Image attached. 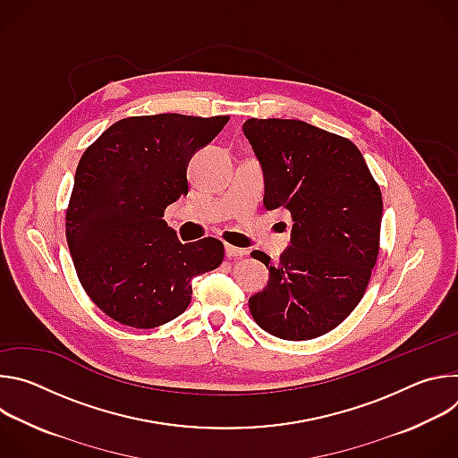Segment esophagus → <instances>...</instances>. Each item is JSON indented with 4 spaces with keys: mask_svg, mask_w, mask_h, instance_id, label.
Wrapping results in <instances>:
<instances>
[{
    "mask_svg": "<svg viewBox=\"0 0 458 458\" xmlns=\"http://www.w3.org/2000/svg\"><path fill=\"white\" fill-rule=\"evenodd\" d=\"M225 253L228 259H237V257H244L248 251L242 250V248H237V246H232V244H226L225 246Z\"/></svg>",
    "mask_w": 458,
    "mask_h": 458,
    "instance_id": "esophagus-1",
    "label": "esophagus"
}]
</instances>
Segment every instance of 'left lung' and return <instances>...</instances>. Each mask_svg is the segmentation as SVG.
<instances>
[{
	"instance_id": "obj_1",
	"label": "left lung",
	"mask_w": 458,
	"mask_h": 458,
	"mask_svg": "<svg viewBox=\"0 0 458 458\" xmlns=\"http://www.w3.org/2000/svg\"><path fill=\"white\" fill-rule=\"evenodd\" d=\"M242 132L265 175L267 210L292 214L279 263L253 250L270 279L250 297L253 320L284 341L328 334L360 302L377 263L382 195L360 150L299 119H248Z\"/></svg>"
}]
</instances>
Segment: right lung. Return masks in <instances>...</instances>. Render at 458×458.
<instances>
[{
	"label": "right lung",
	"mask_w": 458,
	"mask_h": 458,
	"mask_svg": "<svg viewBox=\"0 0 458 458\" xmlns=\"http://www.w3.org/2000/svg\"><path fill=\"white\" fill-rule=\"evenodd\" d=\"M228 119L124 117L81 156L64 223L67 242L81 286L110 318L141 330L170 322L188 308L191 279L223 263L219 239L182 244L163 216L188 193L191 156Z\"/></svg>",
	"instance_id": "obj_1"
}]
</instances>
